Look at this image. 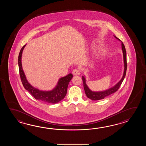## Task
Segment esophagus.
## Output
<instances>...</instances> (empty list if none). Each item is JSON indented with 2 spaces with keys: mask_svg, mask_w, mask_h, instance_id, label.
Instances as JSON below:
<instances>
[{
  "mask_svg": "<svg viewBox=\"0 0 146 146\" xmlns=\"http://www.w3.org/2000/svg\"><path fill=\"white\" fill-rule=\"evenodd\" d=\"M80 74V71L78 69H74V70L72 71V74L74 75Z\"/></svg>",
  "mask_w": 146,
  "mask_h": 146,
  "instance_id": "1",
  "label": "esophagus"
}]
</instances>
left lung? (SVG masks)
Returning <instances> with one entry per match:
<instances>
[{
	"instance_id": "8db88e82",
	"label": "left lung",
	"mask_w": 146,
	"mask_h": 146,
	"mask_svg": "<svg viewBox=\"0 0 146 146\" xmlns=\"http://www.w3.org/2000/svg\"><path fill=\"white\" fill-rule=\"evenodd\" d=\"M115 36L116 38H117L119 40H121L119 38H118L116 36ZM121 48H122V50H123V57H124V72L123 74V77L121 79V80L118 82L117 84L115 85V86L112 87L110 89H109L106 91H100V92H94L90 90V89L87 86V84L86 82V78L82 76V79L83 81V84H84V90L85 91V93L86 94L87 97L89 98L90 99L93 100V101H96V100H100L103 99L106 96H109L110 95L112 94L113 93H115L116 91H117L119 88V87L121 85V83L124 80V78L126 76V70H127V60H126V51L125 47L124 46V44L123 42H121Z\"/></svg>"
}]
</instances>
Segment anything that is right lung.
Segmentation results:
<instances>
[{
  "label": "right lung",
  "mask_w": 146,
  "mask_h": 146,
  "mask_svg": "<svg viewBox=\"0 0 146 146\" xmlns=\"http://www.w3.org/2000/svg\"><path fill=\"white\" fill-rule=\"evenodd\" d=\"M25 45H25L22 47V48L20 50L18 57L19 74L23 87L25 90H28L35 99L40 100L43 102L50 104H55L59 102L62 99H64L67 94L69 82L72 78V74H69L65 77L60 78L55 88L51 91H40L32 87L28 82L24 72L22 69L21 57L23 50Z\"/></svg>",
  "instance_id": "1"
}]
</instances>
